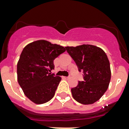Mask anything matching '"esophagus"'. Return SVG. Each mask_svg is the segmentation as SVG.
<instances>
[{"mask_svg": "<svg viewBox=\"0 0 129 129\" xmlns=\"http://www.w3.org/2000/svg\"><path fill=\"white\" fill-rule=\"evenodd\" d=\"M63 78L64 79H69V78H70V77H69V76H68V77L64 76V77H63Z\"/></svg>", "mask_w": 129, "mask_h": 129, "instance_id": "obj_1", "label": "esophagus"}]
</instances>
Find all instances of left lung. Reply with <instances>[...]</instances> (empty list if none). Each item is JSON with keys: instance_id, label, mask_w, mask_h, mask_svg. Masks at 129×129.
Wrapping results in <instances>:
<instances>
[{"instance_id": "left-lung-1", "label": "left lung", "mask_w": 129, "mask_h": 129, "mask_svg": "<svg viewBox=\"0 0 129 129\" xmlns=\"http://www.w3.org/2000/svg\"><path fill=\"white\" fill-rule=\"evenodd\" d=\"M66 50L84 76V81H79L78 86L71 89L73 98L81 104H93L103 96L110 83L107 55L102 49L92 45L66 47Z\"/></svg>"}]
</instances>
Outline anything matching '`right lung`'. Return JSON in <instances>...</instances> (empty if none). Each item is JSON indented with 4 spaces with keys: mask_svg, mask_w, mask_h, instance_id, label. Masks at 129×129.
I'll list each match as a JSON object with an SVG mask.
<instances>
[{
    "mask_svg": "<svg viewBox=\"0 0 129 129\" xmlns=\"http://www.w3.org/2000/svg\"><path fill=\"white\" fill-rule=\"evenodd\" d=\"M63 47L38 40L24 47L17 63V80L24 94L35 104L54 96L61 78L51 74L53 60L65 52Z\"/></svg>",
    "mask_w": 129,
    "mask_h": 129,
    "instance_id": "right-lung-1",
    "label": "right lung"
}]
</instances>
